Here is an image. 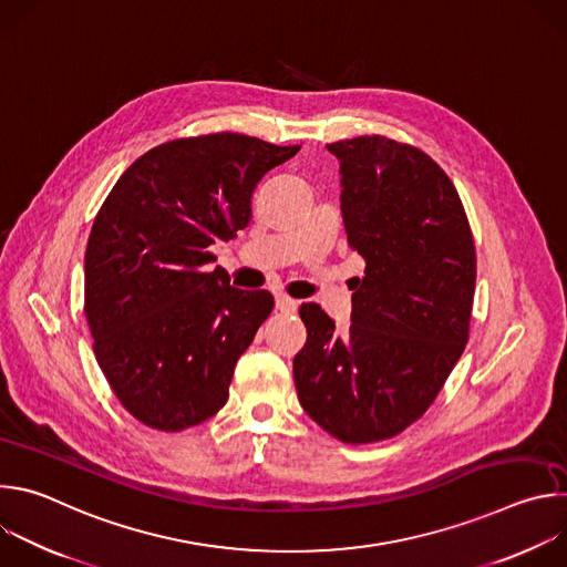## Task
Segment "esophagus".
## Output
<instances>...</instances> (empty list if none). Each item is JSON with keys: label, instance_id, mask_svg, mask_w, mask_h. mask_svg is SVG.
Here are the masks:
<instances>
[{"label": "esophagus", "instance_id": "obj_1", "mask_svg": "<svg viewBox=\"0 0 567 567\" xmlns=\"http://www.w3.org/2000/svg\"><path fill=\"white\" fill-rule=\"evenodd\" d=\"M276 309L282 313H293L298 309V300L280 293V296H276Z\"/></svg>", "mask_w": 567, "mask_h": 567}]
</instances>
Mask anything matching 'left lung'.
<instances>
[{
	"mask_svg": "<svg viewBox=\"0 0 567 567\" xmlns=\"http://www.w3.org/2000/svg\"><path fill=\"white\" fill-rule=\"evenodd\" d=\"M328 150L341 161L348 245L365 276L343 334L318 305L300 307L307 343L293 381L320 429L370 444L415 424L462 357L475 245L453 182L420 147L372 134Z\"/></svg>",
	"mask_w": 567,
	"mask_h": 567,
	"instance_id": "obj_1",
	"label": "left lung"
}]
</instances>
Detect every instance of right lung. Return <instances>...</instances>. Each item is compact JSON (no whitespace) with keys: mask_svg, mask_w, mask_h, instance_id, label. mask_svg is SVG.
Instances as JSON below:
<instances>
[{"mask_svg":"<svg viewBox=\"0 0 567 567\" xmlns=\"http://www.w3.org/2000/svg\"><path fill=\"white\" fill-rule=\"evenodd\" d=\"M298 150L235 132L175 138L138 156L103 202L85 318L112 392L141 424L179 433L226 403L274 296L206 269L208 247L247 228L258 182Z\"/></svg>","mask_w":567,"mask_h":567,"instance_id":"1","label":"right lung"}]
</instances>
